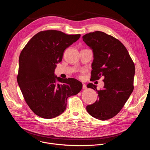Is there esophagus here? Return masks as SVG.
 Instances as JSON below:
<instances>
[{
	"label": "esophagus",
	"instance_id": "esophagus-1",
	"mask_svg": "<svg viewBox=\"0 0 150 150\" xmlns=\"http://www.w3.org/2000/svg\"><path fill=\"white\" fill-rule=\"evenodd\" d=\"M82 89H83V90H85V89H87V85H85V83H82Z\"/></svg>",
	"mask_w": 150,
	"mask_h": 150
}]
</instances>
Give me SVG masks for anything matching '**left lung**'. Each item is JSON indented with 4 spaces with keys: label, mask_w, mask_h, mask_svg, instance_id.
<instances>
[{
    "label": "left lung",
    "mask_w": 150,
    "mask_h": 150,
    "mask_svg": "<svg viewBox=\"0 0 150 150\" xmlns=\"http://www.w3.org/2000/svg\"><path fill=\"white\" fill-rule=\"evenodd\" d=\"M82 39L93 52L91 81L104 78L102 90H97L92 83L87 85L97 91L98 98L87 106V110L96 119L108 120L121 110L134 90V63L125 46L112 35L97 31Z\"/></svg>",
    "instance_id": "left-lung-1"
}]
</instances>
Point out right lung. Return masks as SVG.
<instances>
[{
	"label": "right lung",
	"instance_id": "obj_1",
	"mask_svg": "<svg viewBox=\"0 0 150 150\" xmlns=\"http://www.w3.org/2000/svg\"><path fill=\"white\" fill-rule=\"evenodd\" d=\"M80 36L53 30L40 31L21 51L17 81L27 104L37 116H59L66 109L67 98L81 90L82 84L77 79H62L54 74L64 51Z\"/></svg>",
	"mask_w": 150,
	"mask_h": 150
}]
</instances>
